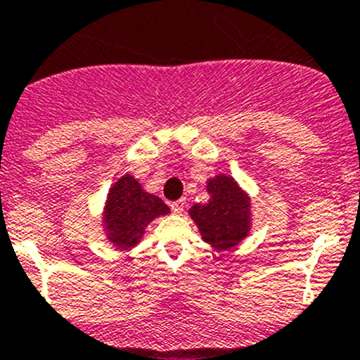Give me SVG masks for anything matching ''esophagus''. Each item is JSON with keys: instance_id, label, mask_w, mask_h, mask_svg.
Here are the masks:
<instances>
[{"instance_id": "esophagus-1", "label": "esophagus", "mask_w": 360, "mask_h": 360, "mask_svg": "<svg viewBox=\"0 0 360 360\" xmlns=\"http://www.w3.org/2000/svg\"><path fill=\"white\" fill-rule=\"evenodd\" d=\"M184 207H186V200H177V202L170 203V210H172L174 214H177V215L183 214Z\"/></svg>"}]
</instances>
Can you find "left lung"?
I'll list each match as a JSON object with an SVG mask.
<instances>
[{
  "label": "left lung",
  "mask_w": 360,
  "mask_h": 360,
  "mask_svg": "<svg viewBox=\"0 0 360 360\" xmlns=\"http://www.w3.org/2000/svg\"><path fill=\"white\" fill-rule=\"evenodd\" d=\"M207 203H195L190 209L203 240L217 250H228L240 243L250 229V200L236 181L229 176H217L209 181Z\"/></svg>",
  "instance_id": "obj_1"
}]
</instances>
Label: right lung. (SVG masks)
I'll return each instance as SVG.
<instances>
[{"label":"right lung","instance_id":"add662e5","mask_svg":"<svg viewBox=\"0 0 360 360\" xmlns=\"http://www.w3.org/2000/svg\"><path fill=\"white\" fill-rule=\"evenodd\" d=\"M169 214V207L158 196L141 190L138 181L124 176L108 193L105 205V231L115 247H134L145 228L158 215Z\"/></svg>","mask_w":360,"mask_h":360}]
</instances>
